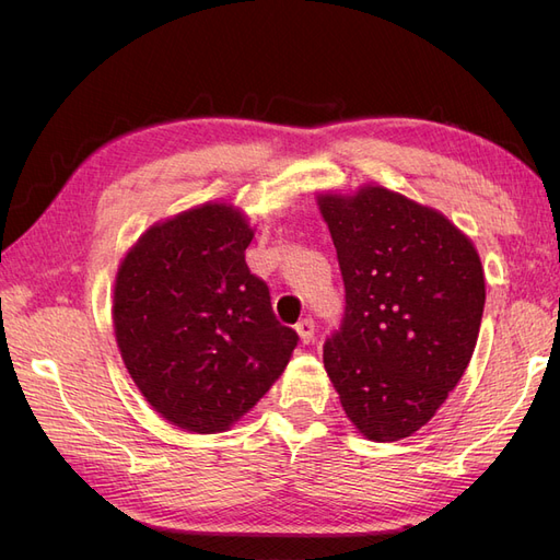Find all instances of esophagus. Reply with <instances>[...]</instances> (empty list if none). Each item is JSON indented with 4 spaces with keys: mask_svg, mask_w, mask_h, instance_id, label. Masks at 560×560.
<instances>
[{
    "mask_svg": "<svg viewBox=\"0 0 560 560\" xmlns=\"http://www.w3.org/2000/svg\"><path fill=\"white\" fill-rule=\"evenodd\" d=\"M296 334L301 338V343H311L313 336H315V322L311 317H303L296 325Z\"/></svg>",
    "mask_w": 560,
    "mask_h": 560,
    "instance_id": "34e87169",
    "label": "esophagus"
}]
</instances>
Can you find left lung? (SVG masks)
I'll list each match as a JSON object with an SVG mask.
<instances>
[{
  "instance_id": "left-lung-1",
  "label": "left lung",
  "mask_w": 560,
  "mask_h": 560,
  "mask_svg": "<svg viewBox=\"0 0 560 560\" xmlns=\"http://www.w3.org/2000/svg\"><path fill=\"white\" fill-rule=\"evenodd\" d=\"M346 284L325 369L346 416L371 442H399L463 378L481 327L486 282L467 235L383 186L319 194Z\"/></svg>"
}]
</instances>
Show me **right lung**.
I'll use <instances>...</instances> for the list:
<instances>
[{"mask_svg": "<svg viewBox=\"0 0 560 560\" xmlns=\"http://www.w3.org/2000/svg\"><path fill=\"white\" fill-rule=\"evenodd\" d=\"M254 231L226 202L151 226L121 261L114 334L130 378L173 425L224 432L282 374L299 343L249 273Z\"/></svg>", "mask_w": 560, "mask_h": 560, "instance_id": "right-lung-1", "label": "right lung"}]
</instances>
